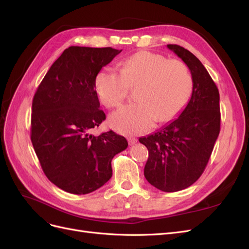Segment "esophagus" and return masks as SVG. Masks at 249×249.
<instances>
[{
  "label": "esophagus",
  "instance_id": "34e87169",
  "mask_svg": "<svg viewBox=\"0 0 249 249\" xmlns=\"http://www.w3.org/2000/svg\"><path fill=\"white\" fill-rule=\"evenodd\" d=\"M127 141H129V144H130V145H134L135 143L137 142V139L134 138V137H130L129 139H127Z\"/></svg>",
  "mask_w": 249,
  "mask_h": 249
}]
</instances>
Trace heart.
<instances>
[{"label": "heart", "mask_w": 249, "mask_h": 249, "mask_svg": "<svg viewBox=\"0 0 249 249\" xmlns=\"http://www.w3.org/2000/svg\"><path fill=\"white\" fill-rule=\"evenodd\" d=\"M140 84L137 103L112 113L110 124L123 134H141L156 122L177 117L189 101L193 82L188 67L178 60L148 51L136 53L122 63V69L106 66L97 73L95 89L108 108L118 107L127 95V86Z\"/></svg>", "instance_id": "b5f03b06"}]
</instances>
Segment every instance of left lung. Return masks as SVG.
<instances>
[{"label":"left lung","mask_w":249,"mask_h":249,"mask_svg":"<svg viewBox=\"0 0 249 249\" xmlns=\"http://www.w3.org/2000/svg\"><path fill=\"white\" fill-rule=\"evenodd\" d=\"M190 70L193 88L180 115L160 131L139 138L148 149L147 182L164 192L186 189L205 170L220 132L219 91L206 67L191 52L167 44Z\"/></svg>","instance_id":"8db88e82"}]
</instances>
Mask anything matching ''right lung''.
<instances>
[{"label":"right lung","mask_w":249,"mask_h":249,"mask_svg":"<svg viewBox=\"0 0 249 249\" xmlns=\"http://www.w3.org/2000/svg\"><path fill=\"white\" fill-rule=\"evenodd\" d=\"M122 50L70 47L53 63L32 103L31 141L44 175L72 194L99 189L112 177L111 161L127 147L113 131H90L106 115L100 109L95 78Z\"/></svg>","instance_id":"1"}]
</instances>
